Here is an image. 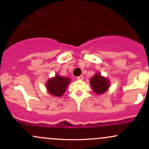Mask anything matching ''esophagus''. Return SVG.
I'll use <instances>...</instances> for the list:
<instances>
[{
	"label": "esophagus",
	"instance_id": "34e87169",
	"mask_svg": "<svg viewBox=\"0 0 149 149\" xmlns=\"http://www.w3.org/2000/svg\"><path fill=\"white\" fill-rule=\"evenodd\" d=\"M77 80H83V76H78V77H77Z\"/></svg>",
	"mask_w": 149,
	"mask_h": 149
}]
</instances>
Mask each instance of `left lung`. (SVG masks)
Returning <instances> with one entry per match:
<instances>
[{"mask_svg": "<svg viewBox=\"0 0 149 149\" xmlns=\"http://www.w3.org/2000/svg\"><path fill=\"white\" fill-rule=\"evenodd\" d=\"M90 83L93 91L97 95H102L106 92L110 86L109 79L102 76L99 72L96 73V74L90 80Z\"/></svg>", "mask_w": 149, "mask_h": 149, "instance_id": "left-lung-1", "label": "left lung"}]
</instances>
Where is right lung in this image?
Returning a JSON list of instances; mask_svg holds the SVG:
<instances>
[{
    "label": "right lung",
    "instance_id": "add662e5",
    "mask_svg": "<svg viewBox=\"0 0 149 149\" xmlns=\"http://www.w3.org/2000/svg\"><path fill=\"white\" fill-rule=\"evenodd\" d=\"M70 82V78L56 75L54 77L47 80L46 83V88L49 94L54 97H59L64 95Z\"/></svg>",
    "mask_w": 149,
    "mask_h": 149
}]
</instances>
